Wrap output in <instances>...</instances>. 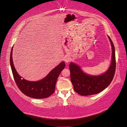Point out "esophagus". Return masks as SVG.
<instances>
[{"mask_svg": "<svg viewBox=\"0 0 127 127\" xmlns=\"http://www.w3.org/2000/svg\"><path fill=\"white\" fill-rule=\"evenodd\" d=\"M64 61H65V62H66V63L68 64L70 61V58L69 56H66V57H65Z\"/></svg>", "mask_w": 127, "mask_h": 127, "instance_id": "1", "label": "esophagus"}]
</instances>
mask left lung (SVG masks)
<instances>
[{
    "instance_id": "8db88e82",
    "label": "left lung",
    "mask_w": 127,
    "mask_h": 127,
    "mask_svg": "<svg viewBox=\"0 0 127 127\" xmlns=\"http://www.w3.org/2000/svg\"><path fill=\"white\" fill-rule=\"evenodd\" d=\"M112 47V59L109 68L105 72L99 75H91L84 72L78 65L70 63L69 69L70 79L74 90L82 96L97 94L108 86L114 77L116 62L115 48L111 38L108 36Z\"/></svg>"
}]
</instances>
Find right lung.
<instances>
[{
  "instance_id": "add662e5",
  "label": "right lung",
  "mask_w": 127,
  "mask_h": 127,
  "mask_svg": "<svg viewBox=\"0 0 127 127\" xmlns=\"http://www.w3.org/2000/svg\"><path fill=\"white\" fill-rule=\"evenodd\" d=\"M13 49L10 56V64L15 82L23 93L33 98H45L54 93L57 80L60 72L65 67L63 61L50 72L45 77L38 81H29L22 78L17 73L13 60Z\"/></svg>"
}]
</instances>
